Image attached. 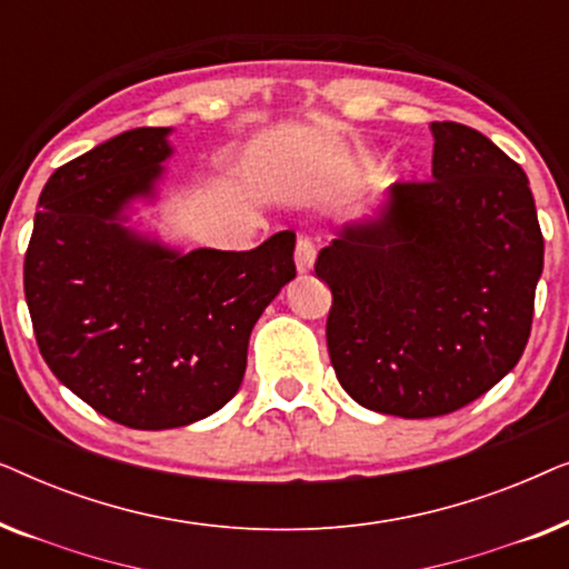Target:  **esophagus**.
<instances>
[{
  "label": "esophagus",
  "instance_id": "esophagus-1",
  "mask_svg": "<svg viewBox=\"0 0 569 569\" xmlns=\"http://www.w3.org/2000/svg\"><path fill=\"white\" fill-rule=\"evenodd\" d=\"M316 261V243L310 238H300L298 246H295V267H298V274H308L313 269Z\"/></svg>",
  "mask_w": 569,
  "mask_h": 569
}]
</instances>
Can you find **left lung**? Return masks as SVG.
<instances>
[{
  "instance_id": "obj_1",
  "label": "left lung",
  "mask_w": 569,
  "mask_h": 569,
  "mask_svg": "<svg viewBox=\"0 0 569 569\" xmlns=\"http://www.w3.org/2000/svg\"><path fill=\"white\" fill-rule=\"evenodd\" d=\"M430 131L432 181L393 183L316 259L341 388L403 419L450 415L516 368L543 269L523 168L463 123Z\"/></svg>"
}]
</instances>
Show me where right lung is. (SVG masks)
Instances as JSON below:
<instances>
[{
    "label": "right lung",
    "instance_id": "add662e5",
    "mask_svg": "<svg viewBox=\"0 0 569 569\" xmlns=\"http://www.w3.org/2000/svg\"><path fill=\"white\" fill-rule=\"evenodd\" d=\"M170 127L123 131L53 170L26 253V300L53 376L131 430L222 409L243 383L248 339L295 279V232L253 251L183 253L131 228L158 199Z\"/></svg>",
    "mask_w": 569,
    "mask_h": 569
}]
</instances>
